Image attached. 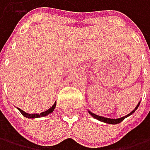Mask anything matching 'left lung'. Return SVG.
<instances>
[{"label": "left lung", "instance_id": "8db88e82", "mask_svg": "<svg viewBox=\"0 0 150 150\" xmlns=\"http://www.w3.org/2000/svg\"><path fill=\"white\" fill-rule=\"evenodd\" d=\"M139 104H140V103H138V104H137V106L136 107V109H134L132 112H130L129 114H127L126 116H124V117H122V118H118V119H110V118H105V117H102V116H98V115H97V114L92 113L91 112H89V113H90V115L93 116V117H94L95 119H97V120H98V121H101V122H107V124H110V125H116V124H119V122H121L122 120H125L126 117H128V116L131 115L132 113H134V110H136L138 108Z\"/></svg>", "mask_w": 150, "mask_h": 150}]
</instances>
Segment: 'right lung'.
<instances>
[{"label": "right lung", "mask_w": 150, "mask_h": 150, "mask_svg": "<svg viewBox=\"0 0 150 150\" xmlns=\"http://www.w3.org/2000/svg\"><path fill=\"white\" fill-rule=\"evenodd\" d=\"M55 107H56V102L53 104L52 105V107H50L48 110H45V112H41L40 114H37V113H33V114H29V113H26V112H25L24 110H20V109H18L19 110H20V112L22 113L25 117H26V118H38V117H42V116H46V115H48L49 113H50V112H53V110L55 109Z\"/></svg>", "instance_id": "add662e5"}]
</instances>
